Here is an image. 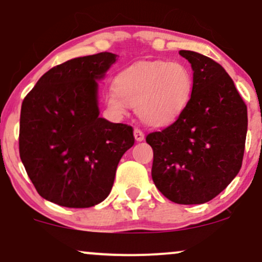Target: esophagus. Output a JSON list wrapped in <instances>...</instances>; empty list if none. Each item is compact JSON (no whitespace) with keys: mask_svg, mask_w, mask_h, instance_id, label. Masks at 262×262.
<instances>
[{"mask_svg":"<svg viewBox=\"0 0 262 262\" xmlns=\"http://www.w3.org/2000/svg\"><path fill=\"white\" fill-rule=\"evenodd\" d=\"M134 138L137 141H143L144 138H145V135H144V133L140 130V129L135 128L134 129Z\"/></svg>","mask_w":262,"mask_h":262,"instance_id":"1","label":"esophagus"}]
</instances>
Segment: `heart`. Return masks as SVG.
<instances>
[{"label": "heart", "instance_id": "heart-1", "mask_svg": "<svg viewBox=\"0 0 262 262\" xmlns=\"http://www.w3.org/2000/svg\"><path fill=\"white\" fill-rule=\"evenodd\" d=\"M192 90L193 77L187 66L160 60L144 61L117 75L114 90L108 91L106 101L117 113H124L127 104L146 124L162 127L181 116Z\"/></svg>", "mask_w": 262, "mask_h": 262}]
</instances>
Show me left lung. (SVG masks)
Wrapping results in <instances>:
<instances>
[{
    "instance_id": "1",
    "label": "left lung",
    "mask_w": 262,
    "mask_h": 262,
    "mask_svg": "<svg viewBox=\"0 0 262 262\" xmlns=\"http://www.w3.org/2000/svg\"><path fill=\"white\" fill-rule=\"evenodd\" d=\"M180 55L193 70L191 100L172 124L146 135V143L159 191L175 203L201 204L218 196L242 167L248 110L218 62L191 50Z\"/></svg>"
}]
</instances>
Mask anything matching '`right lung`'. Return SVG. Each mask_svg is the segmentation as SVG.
Listing matches in <instances>:
<instances>
[{
	"instance_id": "1",
	"label": "right lung",
	"mask_w": 262,
	"mask_h": 262,
	"mask_svg": "<svg viewBox=\"0 0 262 262\" xmlns=\"http://www.w3.org/2000/svg\"><path fill=\"white\" fill-rule=\"evenodd\" d=\"M117 55L98 53L54 66L23 100L19 156L41 197L89 208L112 189L121 158L134 145L133 128L101 118L97 80Z\"/></svg>"
}]
</instances>
